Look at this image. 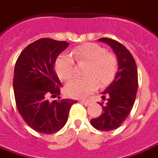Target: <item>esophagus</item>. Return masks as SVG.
Instances as JSON below:
<instances>
[{
	"label": "esophagus",
	"mask_w": 158,
	"mask_h": 158,
	"mask_svg": "<svg viewBox=\"0 0 158 158\" xmlns=\"http://www.w3.org/2000/svg\"><path fill=\"white\" fill-rule=\"evenodd\" d=\"M80 103H82V104H84L85 106H89L90 105V101H85V100H81L80 101Z\"/></svg>",
	"instance_id": "obj_1"
}]
</instances>
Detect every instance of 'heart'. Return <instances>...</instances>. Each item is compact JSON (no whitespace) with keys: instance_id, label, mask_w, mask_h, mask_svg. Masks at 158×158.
Masks as SVG:
<instances>
[{"instance_id":"obj_1","label":"heart","mask_w":158,"mask_h":158,"mask_svg":"<svg viewBox=\"0 0 158 158\" xmlns=\"http://www.w3.org/2000/svg\"><path fill=\"white\" fill-rule=\"evenodd\" d=\"M72 56L78 63H86L84 79H74L65 85L66 94L73 98H84L97 88L108 85L117 72L116 57L99 44L88 43L80 45L72 52ZM57 76L68 80L73 75V60L66 53L59 55L55 62Z\"/></svg>"}]
</instances>
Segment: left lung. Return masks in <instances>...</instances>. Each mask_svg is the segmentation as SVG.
Masks as SVG:
<instances>
[{
    "instance_id": "obj_1",
    "label": "left lung",
    "mask_w": 158,
    "mask_h": 158,
    "mask_svg": "<svg viewBox=\"0 0 158 158\" xmlns=\"http://www.w3.org/2000/svg\"><path fill=\"white\" fill-rule=\"evenodd\" d=\"M98 40L113 49L117 57L118 72L102 93V100L106 98V104L101 103L103 113L92 119L91 125L101 131H110L120 127L132 110L138 87V75L135 61L126 47L106 37Z\"/></svg>"
}]
</instances>
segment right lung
<instances>
[{"label":"right lung","instance_id":"1","mask_svg":"<svg viewBox=\"0 0 158 158\" xmlns=\"http://www.w3.org/2000/svg\"><path fill=\"white\" fill-rule=\"evenodd\" d=\"M65 41L41 38L20 54L14 71L17 110L28 126L36 132L53 134L65 125L72 105L77 101L60 99L62 84L55 72L57 56L69 46ZM57 97L58 101H50Z\"/></svg>","mask_w":158,"mask_h":158}]
</instances>
